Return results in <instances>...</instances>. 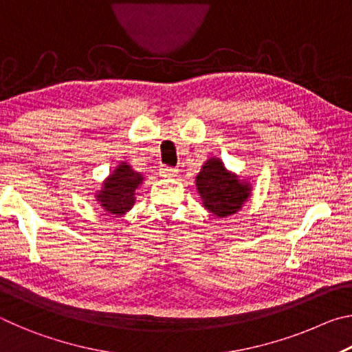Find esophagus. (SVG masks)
I'll return each instance as SVG.
<instances>
[{
	"mask_svg": "<svg viewBox=\"0 0 352 352\" xmlns=\"http://www.w3.org/2000/svg\"><path fill=\"white\" fill-rule=\"evenodd\" d=\"M160 174L163 177H175L178 174V169L177 168H169V166H162V169H160Z\"/></svg>",
	"mask_w": 352,
	"mask_h": 352,
	"instance_id": "esophagus-1",
	"label": "esophagus"
}]
</instances>
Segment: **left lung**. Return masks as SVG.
I'll return each mask as SVG.
<instances>
[{
    "mask_svg": "<svg viewBox=\"0 0 352 352\" xmlns=\"http://www.w3.org/2000/svg\"><path fill=\"white\" fill-rule=\"evenodd\" d=\"M195 186L205 210L217 217L236 214L252 195V184L226 169L222 160L216 157L206 160L201 166L195 177Z\"/></svg>",
    "mask_w": 352,
    "mask_h": 352,
    "instance_id": "1",
    "label": "left lung"
}]
</instances>
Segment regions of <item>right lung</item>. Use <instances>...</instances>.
<instances>
[{"label": "right lung", "instance_id": "1", "mask_svg": "<svg viewBox=\"0 0 352 352\" xmlns=\"http://www.w3.org/2000/svg\"><path fill=\"white\" fill-rule=\"evenodd\" d=\"M144 177L136 172L132 166L126 162L119 163L115 170L102 182L94 197L102 210L113 214L115 217H121L132 210L136 200V189H138Z\"/></svg>", "mask_w": 352, "mask_h": 352}]
</instances>
